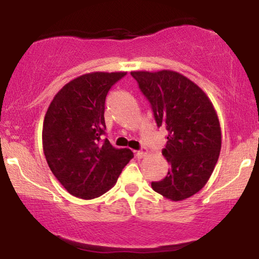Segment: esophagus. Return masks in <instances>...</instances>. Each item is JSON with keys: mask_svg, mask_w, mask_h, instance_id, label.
Returning <instances> with one entry per match:
<instances>
[{"mask_svg": "<svg viewBox=\"0 0 259 259\" xmlns=\"http://www.w3.org/2000/svg\"><path fill=\"white\" fill-rule=\"evenodd\" d=\"M147 154V152H146V150H140V151H137L136 152V155H137V158H139V159H141V158H144L145 155Z\"/></svg>", "mask_w": 259, "mask_h": 259, "instance_id": "obj_1", "label": "esophagus"}]
</instances>
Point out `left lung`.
<instances>
[{
  "mask_svg": "<svg viewBox=\"0 0 259 259\" xmlns=\"http://www.w3.org/2000/svg\"><path fill=\"white\" fill-rule=\"evenodd\" d=\"M150 101L158 127L166 130L162 155L167 176L152 182V189L173 201L184 200L203 189L217 164L222 132L207 95L173 70L131 72Z\"/></svg>",
  "mask_w": 259,
  "mask_h": 259,
  "instance_id": "8db88e82",
  "label": "left lung"
}]
</instances>
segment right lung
I'll use <instances>...</instances> for the list:
<instances>
[{
    "label": "right lung",
    "instance_id": "1",
    "mask_svg": "<svg viewBox=\"0 0 259 259\" xmlns=\"http://www.w3.org/2000/svg\"><path fill=\"white\" fill-rule=\"evenodd\" d=\"M126 72H94L69 81L46 113L42 145L55 178L74 197L93 199L111 190L133 158L113 147L106 134L105 101Z\"/></svg>",
    "mask_w": 259,
    "mask_h": 259
}]
</instances>
